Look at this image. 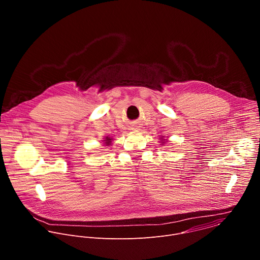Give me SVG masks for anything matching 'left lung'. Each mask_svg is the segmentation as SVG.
<instances>
[{
    "instance_id": "obj_1",
    "label": "left lung",
    "mask_w": 260,
    "mask_h": 260,
    "mask_svg": "<svg viewBox=\"0 0 260 260\" xmlns=\"http://www.w3.org/2000/svg\"><path fill=\"white\" fill-rule=\"evenodd\" d=\"M159 139H160V141H159V142H160V143H161V145H164V146H165V144H167V143L169 142V141H168V139H165V136L160 137Z\"/></svg>"
}]
</instances>
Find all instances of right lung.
Returning <instances> with one entry per match:
<instances>
[{
  "instance_id": "right-lung-1",
  "label": "right lung",
  "mask_w": 260,
  "mask_h": 260,
  "mask_svg": "<svg viewBox=\"0 0 260 260\" xmlns=\"http://www.w3.org/2000/svg\"><path fill=\"white\" fill-rule=\"evenodd\" d=\"M112 141H113V139L111 138V137H109V136H106L104 138V140H102L104 146H111V144H112Z\"/></svg>"
}]
</instances>
